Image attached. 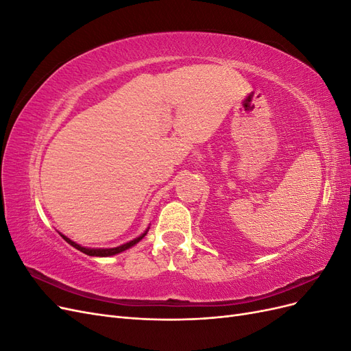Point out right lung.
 Segmentation results:
<instances>
[{"mask_svg":"<svg viewBox=\"0 0 351 351\" xmlns=\"http://www.w3.org/2000/svg\"><path fill=\"white\" fill-rule=\"evenodd\" d=\"M146 232H147V230L143 232L142 236L136 237L134 240H132V241H129V243H124V244H121V246H119V247H112V249H90V247H83V246H80V244L74 243L73 240H70V239L66 237V236L61 234V237L64 239L69 244H71V246H73L74 249H77V250L83 252L84 254H89V256H112V254L124 252V250H127V249H130L132 246H134L136 243H139V241L146 236Z\"/></svg>","mask_w":351,"mask_h":351,"instance_id":"right-lung-1","label":"right lung"}]
</instances>
